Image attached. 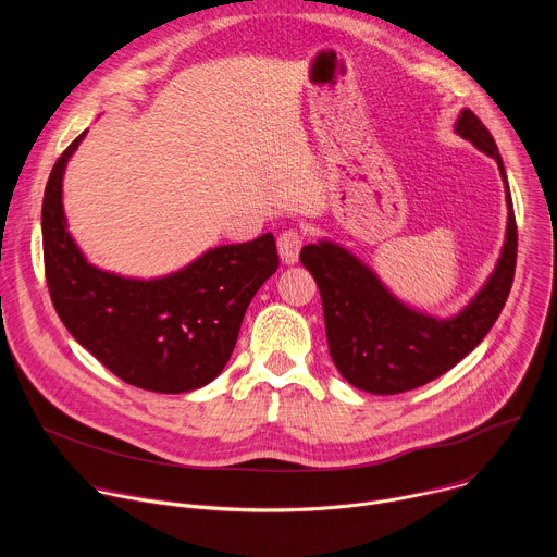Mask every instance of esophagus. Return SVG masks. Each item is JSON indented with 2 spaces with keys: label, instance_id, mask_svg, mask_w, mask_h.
<instances>
[{
  "label": "esophagus",
  "instance_id": "esophagus-1",
  "mask_svg": "<svg viewBox=\"0 0 557 557\" xmlns=\"http://www.w3.org/2000/svg\"><path fill=\"white\" fill-rule=\"evenodd\" d=\"M304 245V235L297 228H288L277 237V251L284 264H295Z\"/></svg>",
  "mask_w": 557,
  "mask_h": 557
}]
</instances>
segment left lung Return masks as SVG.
<instances>
[{
    "label": "left lung",
    "mask_w": 557,
    "mask_h": 557,
    "mask_svg": "<svg viewBox=\"0 0 557 557\" xmlns=\"http://www.w3.org/2000/svg\"><path fill=\"white\" fill-rule=\"evenodd\" d=\"M454 129L498 163L509 209L498 264L458 314L436 320L406 306L370 267L335 243L320 240L299 253L320 286L331 357L342 376L359 389L399 394L445 374L485 339L509 297L518 228L503 158L494 136L471 110L458 114Z\"/></svg>",
    "instance_id": "8db88e82"
}]
</instances>
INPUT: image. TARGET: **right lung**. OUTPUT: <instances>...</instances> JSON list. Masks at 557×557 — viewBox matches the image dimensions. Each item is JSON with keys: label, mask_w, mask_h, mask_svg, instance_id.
<instances>
[{"label": "right lung", "mask_w": 557, "mask_h": 557, "mask_svg": "<svg viewBox=\"0 0 557 557\" xmlns=\"http://www.w3.org/2000/svg\"><path fill=\"white\" fill-rule=\"evenodd\" d=\"M84 136L59 156L44 191V264L54 310L125 383L163 394L198 389L222 372L253 295L277 271L275 237L209 249L153 280L97 269L72 240L61 202L65 165Z\"/></svg>", "instance_id": "add662e5"}]
</instances>
